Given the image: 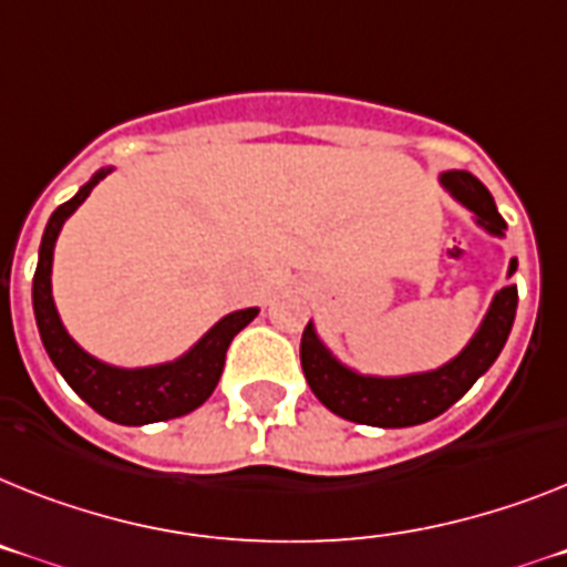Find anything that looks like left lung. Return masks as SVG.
I'll use <instances>...</instances> for the list:
<instances>
[{"instance_id":"1","label":"left lung","mask_w":567,"mask_h":567,"mask_svg":"<svg viewBox=\"0 0 567 567\" xmlns=\"http://www.w3.org/2000/svg\"><path fill=\"white\" fill-rule=\"evenodd\" d=\"M437 184L470 210L475 227L484 233L504 239V218L498 216L496 202L482 181L467 169H446L437 175ZM518 261L511 259L507 279L516 274ZM518 293L516 285H507L493 293L482 322L467 340V346L437 369L409 374H365L342 363L334 351L328 349L317 331V322H308L299 357H302V372L308 386L320 398L326 409L346 421L380 426V430H398V426H417L432 417L444 415L446 409L458 403L470 392L475 380L487 372L502 354L504 342L511 337L513 320H516Z\"/></svg>"}]
</instances>
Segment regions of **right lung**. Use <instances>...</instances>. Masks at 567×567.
Listing matches in <instances>:
<instances>
[{"label": "right lung", "mask_w": 567, "mask_h": 567, "mask_svg": "<svg viewBox=\"0 0 567 567\" xmlns=\"http://www.w3.org/2000/svg\"><path fill=\"white\" fill-rule=\"evenodd\" d=\"M109 173H114V166H100L71 202L60 204L51 213L45 233H42L37 274H33V317H37L42 346L49 351L56 372L63 374L65 383L97 415L123 423V426H146V423L189 415L193 409H198L210 398L213 389L218 386L221 369H225V354L233 337L239 334L247 322L256 320L259 308L225 313L202 340H195L184 354H178L175 360H164V363L132 365L130 369V365H114L89 354L60 320L54 293H51V265H54V245L63 225Z\"/></svg>", "instance_id": "1"}]
</instances>
